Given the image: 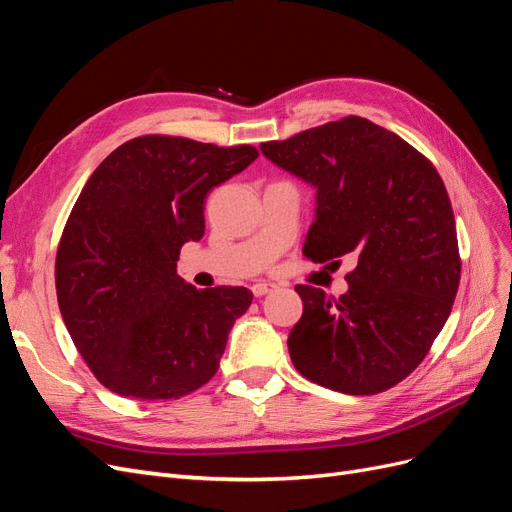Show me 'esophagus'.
<instances>
[{"instance_id":"obj_1","label":"esophagus","mask_w":512,"mask_h":512,"mask_svg":"<svg viewBox=\"0 0 512 512\" xmlns=\"http://www.w3.org/2000/svg\"><path fill=\"white\" fill-rule=\"evenodd\" d=\"M275 288H277V286L271 284V282H258V284L252 286V292H254V297H265V294L273 292Z\"/></svg>"}]
</instances>
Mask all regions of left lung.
I'll return each instance as SVG.
<instances>
[{
	"instance_id": "8db88e82",
	"label": "left lung",
	"mask_w": 512,
	"mask_h": 512,
	"mask_svg": "<svg viewBox=\"0 0 512 512\" xmlns=\"http://www.w3.org/2000/svg\"><path fill=\"white\" fill-rule=\"evenodd\" d=\"M316 188L303 254L356 260L339 299L297 286L303 316L288 335L301 376L346 395H374L410 376L451 314L461 277L451 200L433 164L395 132L344 117L262 143Z\"/></svg>"
}]
</instances>
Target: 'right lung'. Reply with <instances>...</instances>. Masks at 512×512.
Masks as SVG:
<instances>
[{
	"label": "right lung",
	"instance_id": "add662e5",
	"mask_svg": "<svg viewBox=\"0 0 512 512\" xmlns=\"http://www.w3.org/2000/svg\"><path fill=\"white\" fill-rule=\"evenodd\" d=\"M256 158L252 145L147 134L85 183L57 247L55 288L76 350L108 391L179 399L215 376L252 292L196 290L177 260L205 235L207 194Z\"/></svg>",
	"mask_w": 512,
	"mask_h": 512
}]
</instances>
